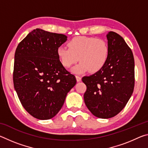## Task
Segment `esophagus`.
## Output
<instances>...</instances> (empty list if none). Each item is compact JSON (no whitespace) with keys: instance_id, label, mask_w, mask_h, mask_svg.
Here are the masks:
<instances>
[{"instance_id":"34e87169","label":"esophagus","mask_w":148,"mask_h":148,"mask_svg":"<svg viewBox=\"0 0 148 148\" xmlns=\"http://www.w3.org/2000/svg\"><path fill=\"white\" fill-rule=\"evenodd\" d=\"M76 80H77V82H80L82 80L81 77H79L78 76H76Z\"/></svg>"}]
</instances>
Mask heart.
Segmentation results:
<instances>
[{
    "mask_svg": "<svg viewBox=\"0 0 148 148\" xmlns=\"http://www.w3.org/2000/svg\"><path fill=\"white\" fill-rule=\"evenodd\" d=\"M69 48L59 46L57 54L61 64L69 69L78 61L79 63L72 69L75 73L89 71L95 73L103 68L108 59L109 47L103 39L78 36L72 38L67 44Z\"/></svg>",
    "mask_w": 148,
    "mask_h": 148,
    "instance_id": "b5f03b06",
    "label": "heart"
}]
</instances>
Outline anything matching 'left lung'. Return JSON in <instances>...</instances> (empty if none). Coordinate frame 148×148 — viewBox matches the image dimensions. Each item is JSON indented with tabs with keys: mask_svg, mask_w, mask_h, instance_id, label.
<instances>
[{
	"mask_svg": "<svg viewBox=\"0 0 148 148\" xmlns=\"http://www.w3.org/2000/svg\"><path fill=\"white\" fill-rule=\"evenodd\" d=\"M108 59L101 71L82 77L86 85L84 102L99 118L108 119L118 114L131 98L134 87V60L124 39L116 32L106 35Z\"/></svg>",
	"mask_w": 148,
	"mask_h": 148,
	"instance_id": "obj_1",
	"label": "left lung"
}]
</instances>
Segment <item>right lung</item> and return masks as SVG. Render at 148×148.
<instances>
[{"instance_id": "right-lung-1", "label": "right lung", "mask_w": 148, "mask_h": 148, "mask_svg": "<svg viewBox=\"0 0 148 148\" xmlns=\"http://www.w3.org/2000/svg\"><path fill=\"white\" fill-rule=\"evenodd\" d=\"M66 40L64 34L36 29L16 48L14 88L22 106L36 119L56 116L76 84V77L62 66L57 54Z\"/></svg>"}]
</instances>
